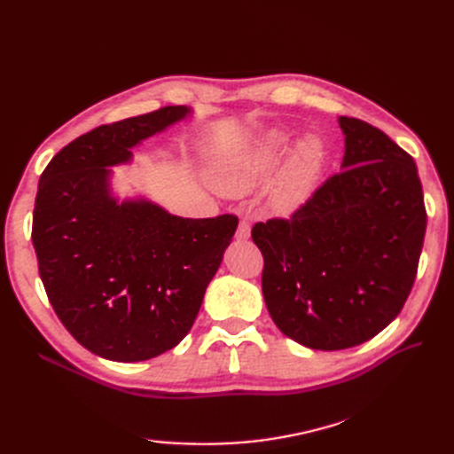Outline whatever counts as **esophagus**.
<instances>
[{
  "instance_id": "obj_1",
  "label": "esophagus",
  "mask_w": 454,
  "mask_h": 454,
  "mask_svg": "<svg viewBox=\"0 0 454 454\" xmlns=\"http://www.w3.org/2000/svg\"><path fill=\"white\" fill-rule=\"evenodd\" d=\"M250 235H252V227H250L248 222H246V219H242V222L239 223L235 237H237V240H248Z\"/></svg>"
}]
</instances>
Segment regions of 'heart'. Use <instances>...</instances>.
Segmentation results:
<instances>
[{"mask_svg":"<svg viewBox=\"0 0 454 454\" xmlns=\"http://www.w3.org/2000/svg\"><path fill=\"white\" fill-rule=\"evenodd\" d=\"M294 145V130L274 127L255 136L217 162L212 174L214 185L229 197L250 193L277 172L285 155L290 153L285 167L274 177L267 191V208L272 214L290 215L303 206L318 184L324 168V144L314 134H307Z\"/></svg>","mask_w":454,"mask_h":454,"instance_id":"heart-1","label":"heart"}]
</instances>
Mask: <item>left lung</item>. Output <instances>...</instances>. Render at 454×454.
<instances>
[{
    "mask_svg": "<svg viewBox=\"0 0 454 454\" xmlns=\"http://www.w3.org/2000/svg\"><path fill=\"white\" fill-rule=\"evenodd\" d=\"M337 121L340 172L292 219L252 229L272 322L314 350L362 345L400 314L426 232L415 160L369 122Z\"/></svg>",
    "mask_w": 454,
    "mask_h": 454,
    "instance_id": "obj_1",
    "label": "left lung"
}]
</instances>
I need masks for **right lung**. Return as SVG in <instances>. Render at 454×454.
I'll use <instances>...</instances> for the list:
<instances>
[{
    "label": "right lung",
    "instance_id": "add662e5",
    "mask_svg": "<svg viewBox=\"0 0 454 454\" xmlns=\"http://www.w3.org/2000/svg\"><path fill=\"white\" fill-rule=\"evenodd\" d=\"M193 115L187 106L102 125L60 149L39 177L32 242L51 305L74 339L112 362L174 348L193 325L239 219H191L144 195L121 199L132 149Z\"/></svg>",
    "mask_w": 454,
    "mask_h": 454
}]
</instances>
